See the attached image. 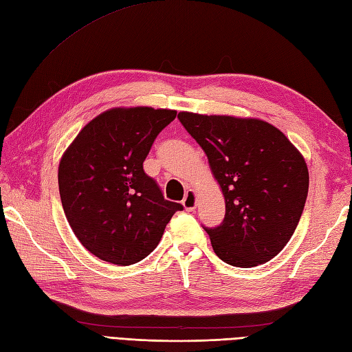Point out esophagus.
Listing matches in <instances>:
<instances>
[{"instance_id": "esophagus-1", "label": "esophagus", "mask_w": 352, "mask_h": 352, "mask_svg": "<svg viewBox=\"0 0 352 352\" xmlns=\"http://www.w3.org/2000/svg\"><path fill=\"white\" fill-rule=\"evenodd\" d=\"M183 206L187 211H195L196 208V193L193 190H188L184 195V199H183Z\"/></svg>"}]
</instances>
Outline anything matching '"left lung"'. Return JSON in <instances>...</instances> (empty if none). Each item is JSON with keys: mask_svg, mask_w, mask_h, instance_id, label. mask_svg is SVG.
Segmentation results:
<instances>
[{"mask_svg": "<svg viewBox=\"0 0 352 352\" xmlns=\"http://www.w3.org/2000/svg\"><path fill=\"white\" fill-rule=\"evenodd\" d=\"M178 119L208 157L226 201L217 228H204L223 262L253 267L290 241L308 196L303 156L275 126L258 119L182 111Z\"/></svg>", "mask_w": 352, "mask_h": 352, "instance_id": "8db88e82", "label": "left lung"}]
</instances>
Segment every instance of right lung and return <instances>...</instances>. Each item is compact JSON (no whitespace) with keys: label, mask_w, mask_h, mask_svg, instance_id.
Wrapping results in <instances>:
<instances>
[{"label":"right lung","mask_w":352,"mask_h":352,"mask_svg":"<svg viewBox=\"0 0 352 352\" xmlns=\"http://www.w3.org/2000/svg\"><path fill=\"white\" fill-rule=\"evenodd\" d=\"M174 110L111 108L67 148L58 182L64 212L82 245L104 262L128 266L159 244L182 204L166 201L142 164Z\"/></svg>","instance_id":"obj_1"}]
</instances>
